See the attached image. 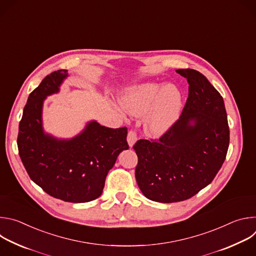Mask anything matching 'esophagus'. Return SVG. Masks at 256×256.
Returning a JSON list of instances; mask_svg holds the SVG:
<instances>
[{
  "instance_id": "34e87169",
  "label": "esophagus",
  "mask_w": 256,
  "mask_h": 256,
  "mask_svg": "<svg viewBox=\"0 0 256 256\" xmlns=\"http://www.w3.org/2000/svg\"><path fill=\"white\" fill-rule=\"evenodd\" d=\"M126 140H128V144H130V147L132 148V146H134V142H136V140H138L136 134V132H134V130H128Z\"/></svg>"
}]
</instances>
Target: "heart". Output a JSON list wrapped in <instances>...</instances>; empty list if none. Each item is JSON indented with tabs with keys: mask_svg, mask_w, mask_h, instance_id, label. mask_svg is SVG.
I'll list each match as a JSON object with an SVG mask.
<instances>
[{
	"mask_svg": "<svg viewBox=\"0 0 256 256\" xmlns=\"http://www.w3.org/2000/svg\"><path fill=\"white\" fill-rule=\"evenodd\" d=\"M124 110L132 116H146L144 126L148 134L160 136L177 120L181 108L179 90L167 85L147 83L132 89L122 99Z\"/></svg>",
	"mask_w": 256,
	"mask_h": 256,
	"instance_id": "b5f03b06",
	"label": "heart"
}]
</instances>
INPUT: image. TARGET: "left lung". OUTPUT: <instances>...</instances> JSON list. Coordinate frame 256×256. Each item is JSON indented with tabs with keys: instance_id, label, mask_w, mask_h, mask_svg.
Listing matches in <instances>:
<instances>
[{
	"instance_id": "obj_1",
	"label": "left lung",
	"mask_w": 256,
	"mask_h": 256,
	"mask_svg": "<svg viewBox=\"0 0 256 256\" xmlns=\"http://www.w3.org/2000/svg\"><path fill=\"white\" fill-rule=\"evenodd\" d=\"M176 72L190 85L179 118L159 138L138 140L132 147L140 192L166 204L188 200L208 186L226 159L230 140L221 94L198 70Z\"/></svg>"
}]
</instances>
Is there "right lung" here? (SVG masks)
Returning <instances> with one entry per match:
<instances>
[{
    "instance_id": "1",
    "label": "right lung",
    "mask_w": 256,
    "mask_h": 256,
    "mask_svg": "<svg viewBox=\"0 0 256 256\" xmlns=\"http://www.w3.org/2000/svg\"><path fill=\"white\" fill-rule=\"evenodd\" d=\"M66 77V70H54L29 94L19 124L18 151L31 180L48 194L64 202H87L101 196L108 171L118 154L128 149V128H109L91 122L74 138L46 134L44 100L56 93Z\"/></svg>"
}]
</instances>
